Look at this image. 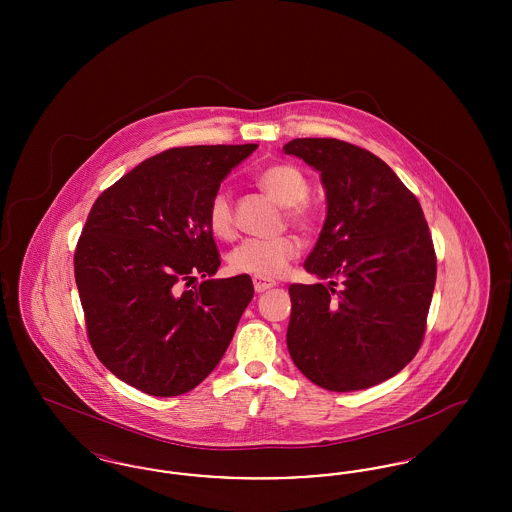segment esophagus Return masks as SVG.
Wrapping results in <instances>:
<instances>
[{
	"mask_svg": "<svg viewBox=\"0 0 512 512\" xmlns=\"http://www.w3.org/2000/svg\"><path fill=\"white\" fill-rule=\"evenodd\" d=\"M274 286H276V282L270 280V278H265V276H253V288H255V292H267V290L274 288Z\"/></svg>",
	"mask_w": 512,
	"mask_h": 512,
	"instance_id": "obj_1",
	"label": "esophagus"
}]
</instances>
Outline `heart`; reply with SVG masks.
Listing matches in <instances>:
<instances>
[{
  "label": "heart",
  "mask_w": 512,
  "mask_h": 512,
  "mask_svg": "<svg viewBox=\"0 0 512 512\" xmlns=\"http://www.w3.org/2000/svg\"><path fill=\"white\" fill-rule=\"evenodd\" d=\"M257 184L276 203L288 207L286 215L295 226L309 230L315 224V211L305 201L309 195V180L305 172L290 163H276L257 174ZM207 226L211 234L220 240H232L236 236V220L230 195L217 192L211 197L207 207ZM301 253V244L293 236H278L270 240H245L238 245L230 257L228 265L234 272L274 278L284 274L293 259Z\"/></svg>",
  "instance_id": "heart-1"
}]
</instances>
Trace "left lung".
I'll return each instance as SVG.
<instances>
[{"mask_svg":"<svg viewBox=\"0 0 512 512\" xmlns=\"http://www.w3.org/2000/svg\"><path fill=\"white\" fill-rule=\"evenodd\" d=\"M282 151L320 172L328 203L303 267L330 284L290 286L293 363L324 390L372 388L424 340L438 270L428 222L413 192L363 147L297 138Z\"/></svg>","mask_w":512,"mask_h":512,"instance_id":"1","label":"left lung"}]
</instances>
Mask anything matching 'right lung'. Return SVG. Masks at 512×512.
I'll list each match as a JSON object with an SVG mask.
<instances>
[{
    "mask_svg": "<svg viewBox=\"0 0 512 512\" xmlns=\"http://www.w3.org/2000/svg\"><path fill=\"white\" fill-rule=\"evenodd\" d=\"M257 144L172 147L99 195L74 251L86 332L99 361L155 397L194 390L228 349L253 297L249 274L213 280L207 207ZM197 277L204 282L187 288Z\"/></svg>",
    "mask_w": 512,
    "mask_h": 512,
    "instance_id": "right-lung-1",
    "label": "right lung"
}]
</instances>
